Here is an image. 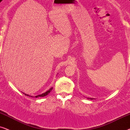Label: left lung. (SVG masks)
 I'll return each mask as SVG.
<instances>
[{"label":"left lung","mask_w":130,"mask_h":130,"mask_svg":"<svg viewBox=\"0 0 130 130\" xmlns=\"http://www.w3.org/2000/svg\"><path fill=\"white\" fill-rule=\"evenodd\" d=\"M87 99H91V100L93 99H90V98H87Z\"/></svg>","instance_id":"8db88e82"}]
</instances>
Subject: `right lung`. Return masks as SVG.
<instances>
[{
  "instance_id": "obj_1",
  "label": "right lung",
  "mask_w": 130,
  "mask_h": 130,
  "mask_svg": "<svg viewBox=\"0 0 130 130\" xmlns=\"http://www.w3.org/2000/svg\"><path fill=\"white\" fill-rule=\"evenodd\" d=\"M52 89H53V87H51V89H50L49 90H47V91H46V92H45V93H43V94H41L37 95V96H29L28 94H25V93H24V94H25V95H26V96H31V97H32V98H38V97H44V96H47V95L48 94H49V93H50V92H51V91H52Z\"/></svg>"
}]
</instances>
